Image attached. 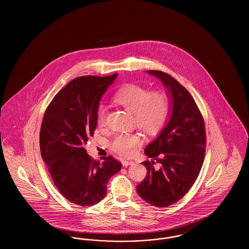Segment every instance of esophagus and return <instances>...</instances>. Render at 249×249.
Masks as SVG:
<instances>
[{
  "label": "esophagus",
  "mask_w": 249,
  "mask_h": 249,
  "mask_svg": "<svg viewBox=\"0 0 249 249\" xmlns=\"http://www.w3.org/2000/svg\"><path fill=\"white\" fill-rule=\"evenodd\" d=\"M132 164H134V162H133L132 160H123V161H122V165L124 166V167L132 165Z\"/></svg>",
  "instance_id": "obj_1"
}]
</instances>
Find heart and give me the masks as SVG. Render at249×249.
I'll list each match as a JSON object with an SVG mask.
<instances>
[{"label":"heart","mask_w":249,"mask_h":249,"mask_svg":"<svg viewBox=\"0 0 249 249\" xmlns=\"http://www.w3.org/2000/svg\"><path fill=\"white\" fill-rule=\"evenodd\" d=\"M114 101L133 114L136 125L147 133H154L164 123L168 116L170 101L164 90H151L137 85L125 86L113 96ZM108 109L100 104L96 110V119L100 126L107 123ZM141 142L137 133H118L110 143L115 153L128 158L134 153Z\"/></svg>","instance_id":"obj_1"}]
</instances>
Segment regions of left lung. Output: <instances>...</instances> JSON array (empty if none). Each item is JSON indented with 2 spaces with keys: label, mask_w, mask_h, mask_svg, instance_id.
I'll list each match as a JSON object with an SVG mask.
<instances>
[{
  "label": "left lung",
  "mask_w": 249,
  "mask_h": 249,
  "mask_svg": "<svg viewBox=\"0 0 249 249\" xmlns=\"http://www.w3.org/2000/svg\"><path fill=\"white\" fill-rule=\"evenodd\" d=\"M165 86L171 117L163 130L144 148L151 160L143 161L147 173L137 185L142 200L167 207L183 198L198 178L205 155V127L201 112L190 92L173 76L147 71ZM160 163L156 168L154 164Z\"/></svg>",
  "instance_id": "8db88e82"
}]
</instances>
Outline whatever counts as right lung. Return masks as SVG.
<instances>
[{"mask_svg":"<svg viewBox=\"0 0 249 249\" xmlns=\"http://www.w3.org/2000/svg\"><path fill=\"white\" fill-rule=\"evenodd\" d=\"M117 75L74 78L53 98L44 115L40 130L42 158L61 195L80 206L102 201L109 179L121 169L113 157H104L100 162L85 149L97 126V107Z\"/></svg>","mask_w":249,"mask_h":249,"instance_id":"1","label":"right lung"}]
</instances>
